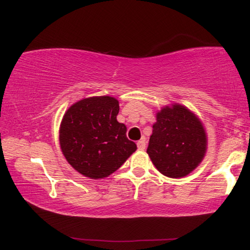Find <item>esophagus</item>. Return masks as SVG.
<instances>
[{
	"label": "esophagus",
	"mask_w": 250,
	"mask_h": 250,
	"mask_svg": "<svg viewBox=\"0 0 250 250\" xmlns=\"http://www.w3.org/2000/svg\"><path fill=\"white\" fill-rule=\"evenodd\" d=\"M137 145H138V148H139V149H141V151H142V149H144V148H145V146H146V143H145V140H144V139H142V140L138 141Z\"/></svg>",
	"instance_id": "34e87169"
}]
</instances>
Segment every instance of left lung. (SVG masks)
Instances as JSON below:
<instances>
[{
	"instance_id": "8db88e82",
	"label": "left lung",
	"mask_w": 250,
	"mask_h": 250,
	"mask_svg": "<svg viewBox=\"0 0 250 250\" xmlns=\"http://www.w3.org/2000/svg\"><path fill=\"white\" fill-rule=\"evenodd\" d=\"M208 148L203 124L197 115L180 104L163 107L146 153L157 170L169 178H183L202 162Z\"/></svg>"
}]
</instances>
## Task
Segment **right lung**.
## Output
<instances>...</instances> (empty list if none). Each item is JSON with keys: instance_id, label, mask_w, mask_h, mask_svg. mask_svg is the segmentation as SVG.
<instances>
[{"instance_id": "1", "label": "right lung", "mask_w": 250, "mask_h": 250, "mask_svg": "<svg viewBox=\"0 0 250 250\" xmlns=\"http://www.w3.org/2000/svg\"><path fill=\"white\" fill-rule=\"evenodd\" d=\"M119 102L94 96L74 103L62 118L59 141L67 163L85 177L102 179L115 172L137 151L117 120Z\"/></svg>"}]
</instances>
